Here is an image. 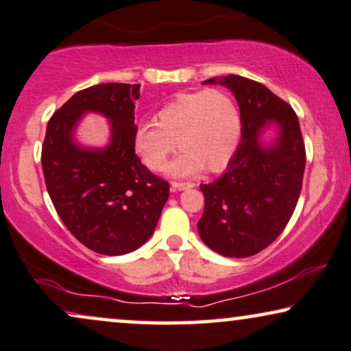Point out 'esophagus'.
Returning a JSON list of instances; mask_svg holds the SVG:
<instances>
[{
  "mask_svg": "<svg viewBox=\"0 0 351 351\" xmlns=\"http://www.w3.org/2000/svg\"><path fill=\"white\" fill-rule=\"evenodd\" d=\"M171 188L183 191V189L194 188V183H189V181H186V183H183V181H171Z\"/></svg>",
  "mask_w": 351,
  "mask_h": 351,
  "instance_id": "1",
  "label": "esophagus"
}]
</instances>
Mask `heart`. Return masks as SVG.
Wrapping results in <instances>:
<instances>
[{"label":"heart","mask_w":351,"mask_h":351,"mask_svg":"<svg viewBox=\"0 0 351 351\" xmlns=\"http://www.w3.org/2000/svg\"><path fill=\"white\" fill-rule=\"evenodd\" d=\"M241 136V117L228 92L220 88L180 94L155 114V123L139 124L132 144L150 170L165 168L176 145L183 152L171 163V175L188 176L204 167L220 171L232 160Z\"/></svg>","instance_id":"1"}]
</instances>
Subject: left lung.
<instances>
[{
  "label": "left lung",
  "instance_id": "obj_1",
  "mask_svg": "<svg viewBox=\"0 0 351 351\" xmlns=\"http://www.w3.org/2000/svg\"><path fill=\"white\" fill-rule=\"evenodd\" d=\"M219 82L238 101L241 143L227 171L201 184L206 202L197 228L219 254L247 257L272 245L293 215L303 186L304 141L293 108L263 84L234 74ZM270 122L279 126V136L264 148L258 134Z\"/></svg>",
  "mask_w": 351,
  "mask_h": 351
}]
</instances>
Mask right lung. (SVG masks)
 I'll return each mask as SVG.
<instances>
[{"label":"right lung","mask_w":351,"mask_h":351,"mask_svg":"<svg viewBox=\"0 0 351 351\" xmlns=\"http://www.w3.org/2000/svg\"><path fill=\"white\" fill-rule=\"evenodd\" d=\"M139 84H99L79 90L53 113L42 145L47 191L66 228L88 250L121 256L154 233L170 184L137 157L134 100ZM84 111L112 119V141L100 151L81 149L72 130Z\"/></svg>","instance_id":"right-lung-1"}]
</instances>
